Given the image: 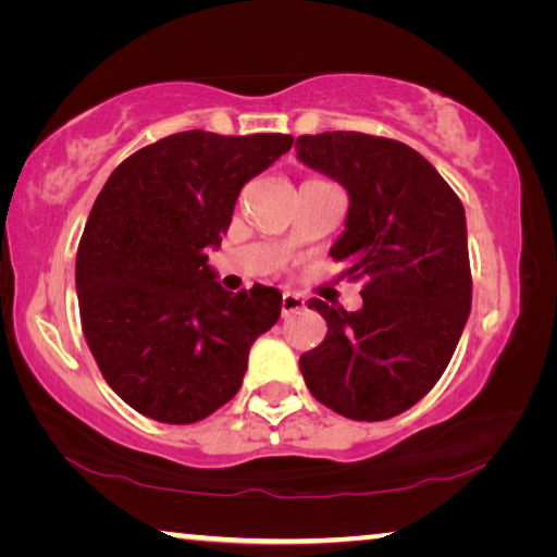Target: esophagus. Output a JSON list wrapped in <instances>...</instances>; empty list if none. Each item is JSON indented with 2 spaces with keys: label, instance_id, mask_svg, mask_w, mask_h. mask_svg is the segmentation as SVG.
Returning <instances> with one entry per match:
<instances>
[{
  "label": "esophagus",
  "instance_id": "esophagus-1",
  "mask_svg": "<svg viewBox=\"0 0 557 557\" xmlns=\"http://www.w3.org/2000/svg\"><path fill=\"white\" fill-rule=\"evenodd\" d=\"M301 307H305V297H301L299 292H292V289L282 292V317L297 312Z\"/></svg>",
  "mask_w": 557,
  "mask_h": 557
}]
</instances>
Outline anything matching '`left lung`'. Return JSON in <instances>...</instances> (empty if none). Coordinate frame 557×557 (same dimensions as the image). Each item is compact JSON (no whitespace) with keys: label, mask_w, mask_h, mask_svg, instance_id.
Returning a JSON list of instances; mask_svg holds the SVG:
<instances>
[{"label":"left lung","mask_w":557,"mask_h":557,"mask_svg":"<svg viewBox=\"0 0 557 557\" xmlns=\"http://www.w3.org/2000/svg\"><path fill=\"white\" fill-rule=\"evenodd\" d=\"M297 157L348 191L346 231L329 256L366 280L358 312L312 299L326 338L299 371L319 403L379 422L432 391L471 309L465 206L425 157L388 137L322 132L297 137Z\"/></svg>","instance_id":"left-lung-1"}]
</instances>
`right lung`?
<instances>
[{
	"instance_id": "add662e5",
	"label": "right lung",
	"mask_w": 557,
	"mask_h": 557,
	"mask_svg": "<svg viewBox=\"0 0 557 557\" xmlns=\"http://www.w3.org/2000/svg\"><path fill=\"white\" fill-rule=\"evenodd\" d=\"M292 135L176 132L127 157L98 194L75 258L81 324L102 379L169 425L209 418L238 393L252 342L280 319L275 287L225 292L219 248L240 188Z\"/></svg>"
}]
</instances>
